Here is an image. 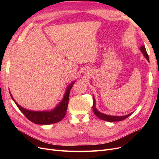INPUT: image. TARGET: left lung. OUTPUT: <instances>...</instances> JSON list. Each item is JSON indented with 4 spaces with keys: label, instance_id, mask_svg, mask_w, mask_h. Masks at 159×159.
Listing matches in <instances>:
<instances>
[{
    "label": "left lung",
    "instance_id": "1",
    "mask_svg": "<svg viewBox=\"0 0 159 159\" xmlns=\"http://www.w3.org/2000/svg\"><path fill=\"white\" fill-rule=\"evenodd\" d=\"M140 50L141 51V52L143 54L144 56L146 57V59L149 61V58H148V56L147 52V50L145 49V46H142L140 48ZM93 111L95 113V115L97 116L98 118H99L100 119L103 120V121H109V122H114V121H123V120L125 119L126 118H127L128 117H129L130 115L132 114L130 113L128 114L127 115H125V116H112V115H105L103 114L102 113L99 112V111L96 109L95 107V98L93 96Z\"/></svg>",
    "mask_w": 159,
    "mask_h": 159
}]
</instances>
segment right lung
Masks as SVG:
<instances>
[{"mask_svg": "<svg viewBox=\"0 0 159 159\" xmlns=\"http://www.w3.org/2000/svg\"><path fill=\"white\" fill-rule=\"evenodd\" d=\"M75 82V81H73V82L68 85L61 102L54 109L49 111H30L23 108L20 105H19L16 102V101L13 99L11 93L10 94L12 100L15 102L18 109L21 111V112L25 115V116L28 120H30V121L35 124L49 125L59 122L65 117L68 105L70 90L71 88L73 87V85Z\"/></svg>", "mask_w": 159, "mask_h": 159, "instance_id": "right-lung-1", "label": "right lung"}]
</instances>
